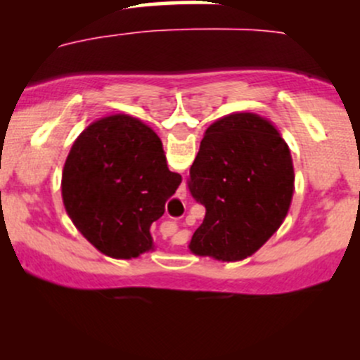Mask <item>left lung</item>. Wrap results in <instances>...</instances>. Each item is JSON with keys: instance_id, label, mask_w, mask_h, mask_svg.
<instances>
[{"instance_id": "left-lung-1", "label": "left lung", "mask_w": 360, "mask_h": 360, "mask_svg": "<svg viewBox=\"0 0 360 360\" xmlns=\"http://www.w3.org/2000/svg\"><path fill=\"white\" fill-rule=\"evenodd\" d=\"M188 184L206 208L189 250L221 262L247 259L278 232L289 212L291 152L267 118L226 115L206 128Z\"/></svg>"}]
</instances>
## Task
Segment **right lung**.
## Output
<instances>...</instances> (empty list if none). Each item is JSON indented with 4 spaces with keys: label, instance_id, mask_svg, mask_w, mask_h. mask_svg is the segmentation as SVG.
Returning a JSON list of instances; mask_svg holds the SVG:
<instances>
[{
    "label": "right lung",
    "instance_id": "obj_1",
    "mask_svg": "<svg viewBox=\"0 0 360 360\" xmlns=\"http://www.w3.org/2000/svg\"><path fill=\"white\" fill-rule=\"evenodd\" d=\"M179 184L155 131L139 118L110 115L72 143L60 188L76 229L103 254L131 259L154 249L150 225Z\"/></svg>",
    "mask_w": 360,
    "mask_h": 360
}]
</instances>
